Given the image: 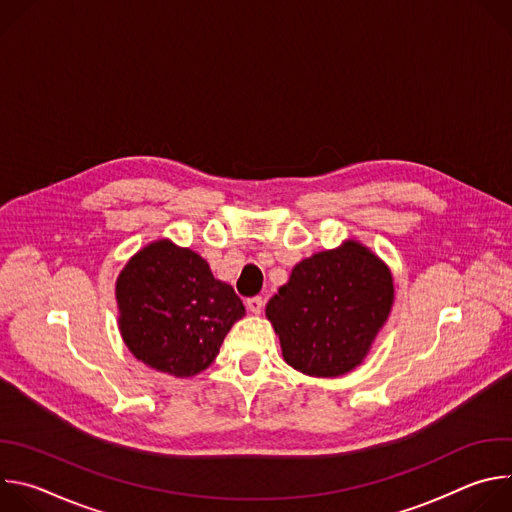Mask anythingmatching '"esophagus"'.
I'll return each instance as SVG.
<instances>
[{
    "label": "esophagus",
    "instance_id": "34e87169",
    "mask_svg": "<svg viewBox=\"0 0 512 512\" xmlns=\"http://www.w3.org/2000/svg\"><path fill=\"white\" fill-rule=\"evenodd\" d=\"M247 310L251 314H261L263 312V298L261 296H255V298H247Z\"/></svg>",
    "mask_w": 512,
    "mask_h": 512
}]
</instances>
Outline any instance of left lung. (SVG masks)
Instances as JSON below:
<instances>
[{
    "instance_id": "8db88e82",
    "label": "left lung",
    "mask_w": 512,
    "mask_h": 512,
    "mask_svg": "<svg viewBox=\"0 0 512 512\" xmlns=\"http://www.w3.org/2000/svg\"><path fill=\"white\" fill-rule=\"evenodd\" d=\"M395 283L389 265L346 239L302 259L267 302L281 356L308 377H342L369 356L391 316Z\"/></svg>"
}]
</instances>
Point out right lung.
<instances>
[{"label":"right lung","instance_id":"add662e5","mask_svg":"<svg viewBox=\"0 0 512 512\" xmlns=\"http://www.w3.org/2000/svg\"><path fill=\"white\" fill-rule=\"evenodd\" d=\"M119 332L150 369L188 379L208 369L245 306L206 259L170 239L141 247L115 281Z\"/></svg>","mask_w":512,"mask_h":512}]
</instances>
